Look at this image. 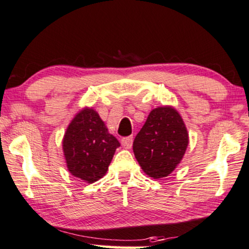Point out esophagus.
Masks as SVG:
<instances>
[{"instance_id":"34e87169","label":"esophagus","mask_w":249,"mask_h":249,"mask_svg":"<svg viewBox=\"0 0 249 249\" xmlns=\"http://www.w3.org/2000/svg\"><path fill=\"white\" fill-rule=\"evenodd\" d=\"M132 136H129V137H124L121 140V145L124 148H131L132 146Z\"/></svg>"}]
</instances>
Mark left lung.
Listing matches in <instances>:
<instances>
[{"label": "left lung", "instance_id": "1", "mask_svg": "<svg viewBox=\"0 0 249 249\" xmlns=\"http://www.w3.org/2000/svg\"><path fill=\"white\" fill-rule=\"evenodd\" d=\"M189 145V132L173 106H160L150 112L135 137L132 150L143 172L160 179L172 174L182 161Z\"/></svg>", "mask_w": 249, "mask_h": 249}]
</instances>
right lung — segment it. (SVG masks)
I'll return each mask as SVG.
<instances>
[{
	"instance_id": "right-lung-1",
	"label": "right lung",
	"mask_w": 249,
	"mask_h": 249,
	"mask_svg": "<svg viewBox=\"0 0 249 249\" xmlns=\"http://www.w3.org/2000/svg\"><path fill=\"white\" fill-rule=\"evenodd\" d=\"M119 146V141L109 134L92 107H83L76 113L63 138L67 169L89 184L105 175Z\"/></svg>"
}]
</instances>
